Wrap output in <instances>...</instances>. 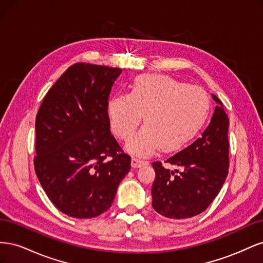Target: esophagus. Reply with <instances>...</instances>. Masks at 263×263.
Here are the masks:
<instances>
[{
	"mask_svg": "<svg viewBox=\"0 0 263 263\" xmlns=\"http://www.w3.org/2000/svg\"><path fill=\"white\" fill-rule=\"evenodd\" d=\"M149 162L147 160H144V159H140L138 157H133L132 158V165L134 166V168H139V166L146 165Z\"/></svg>",
	"mask_w": 263,
	"mask_h": 263,
	"instance_id": "obj_1",
	"label": "esophagus"
}]
</instances>
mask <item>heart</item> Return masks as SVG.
<instances>
[{"mask_svg":"<svg viewBox=\"0 0 263 263\" xmlns=\"http://www.w3.org/2000/svg\"><path fill=\"white\" fill-rule=\"evenodd\" d=\"M110 126L118 138L128 140L144 114L146 124L128 142L138 155H150L159 148L177 150L202 128L210 112L208 94L161 74L135 79L128 94H117L108 102Z\"/></svg>","mask_w":263,"mask_h":263,"instance_id":"heart-1","label":"heart"}]
</instances>
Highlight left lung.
I'll use <instances>...</instances> for the list:
<instances>
[{"label": "left lung", "mask_w": 263, "mask_h": 263, "mask_svg": "<svg viewBox=\"0 0 263 263\" xmlns=\"http://www.w3.org/2000/svg\"><path fill=\"white\" fill-rule=\"evenodd\" d=\"M202 136L164 161L153 162L156 171L151 195L154 210L164 217L184 219L196 216L217 196L228 174L229 119L220 100Z\"/></svg>", "instance_id": "1"}]
</instances>
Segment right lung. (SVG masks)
<instances>
[{
  "label": "right lung",
  "mask_w": 263,
  "mask_h": 263,
  "mask_svg": "<svg viewBox=\"0 0 263 263\" xmlns=\"http://www.w3.org/2000/svg\"><path fill=\"white\" fill-rule=\"evenodd\" d=\"M122 69L78 62L47 92L36 116L37 178L63 214L92 218L112 206L130 156L110 134L108 98Z\"/></svg>",
  "instance_id": "right-lung-1"
}]
</instances>
